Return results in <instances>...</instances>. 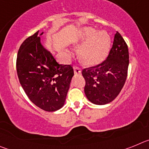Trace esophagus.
Wrapping results in <instances>:
<instances>
[{"label": "esophagus", "instance_id": "34e87169", "mask_svg": "<svg viewBox=\"0 0 149 149\" xmlns=\"http://www.w3.org/2000/svg\"><path fill=\"white\" fill-rule=\"evenodd\" d=\"M74 74H81V68L79 67L74 66Z\"/></svg>", "mask_w": 149, "mask_h": 149}]
</instances>
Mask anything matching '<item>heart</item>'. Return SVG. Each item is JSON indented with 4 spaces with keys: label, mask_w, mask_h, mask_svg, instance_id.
Masks as SVG:
<instances>
[{
    "label": "heart",
    "mask_w": 149,
    "mask_h": 149,
    "mask_svg": "<svg viewBox=\"0 0 149 149\" xmlns=\"http://www.w3.org/2000/svg\"><path fill=\"white\" fill-rule=\"evenodd\" d=\"M72 46L78 51L79 57L84 65L96 66L108 56L111 38L106 30H98L92 27H84L72 39Z\"/></svg>",
    "instance_id": "obj_1"
}]
</instances>
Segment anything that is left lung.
<instances>
[{
    "mask_svg": "<svg viewBox=\"0 0 149 149\" xmlns=\"http://www.w3.org/2000/svg\"><path fill=\"white\" fill-rule=\"evenodd\" d=\"M128 65L127 45L116 32L107 58L100 65L83 70L82 75L86 81L84 93L88 100L97 105L113 101L125 83Z\"/></svg>",
    "mask_w": 149,
    "mask_h": 149,
    "instance_id": "left-lung-1",
    "label": "left lung"
}]
</instances>
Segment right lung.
<instances>
[{
  "mask_svg": "<svg viewBox=\"0 0 149 149\" xmlns=\"http://www.w3.org/2000/svg\"><path fill=\"white\" fill-rule=\"evenodd\" d=\"M39 31L21 45L16 69L19 82L30 100L42 110L54 112L65 104L74 76L71 65H60L41 42Z\"/></svg>",
  "mask_w": 149,
  "mask_h": 149,
  "instance_id": "right-lung-1",
  "label": "right lung"
}]
</instances>
